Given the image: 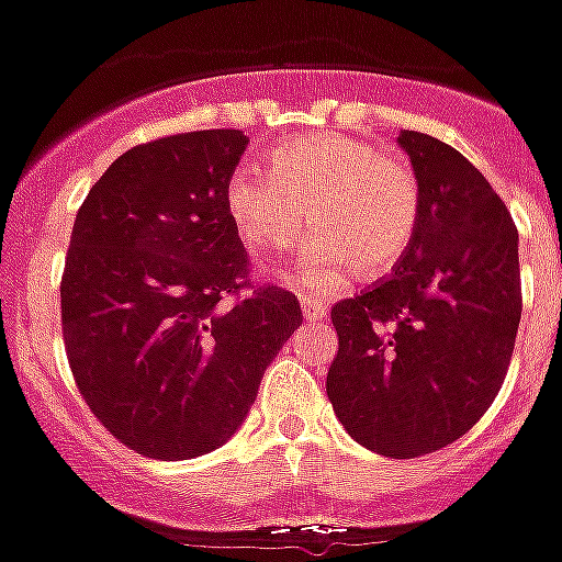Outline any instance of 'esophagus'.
<instances>
[{"label":"esophagus","mask_w":562,"mask_h":562,"mask_svg":"<svg viewBox=\"0 0 562 562\" xmlns=\"http://www.w3.org/2000/svg\"><path fill=\"white\" fill-rule=\"evenodd\" d=\"M300 308H303V317H306V321H324L326 317V306L324 303H317V300H300Z\"/></svg>","instance_id":"esophagus-1"}]
</instances>
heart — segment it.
Here are the masks:
<instances>
[{
	"label": "heart",
	"instance_id": "heart-1",
	"mask_svg": "<svg viewBox=\"0 0 562 562\" xmlns=\"http://www.w3.org/2000/svg\"><path fill=\"white\" fill-rule=\"evenodd\" d=\"M224 206L254 254L294 247L306 224L315 229L294 282L306 294H338L352 268L391 271L414 241L419 183L408 162L368 139L306 134L268 154V171L241 162L227 178Z\"/></svg>",
	"mask_w": 562,
	"mask_h": 562
}]
</instances>
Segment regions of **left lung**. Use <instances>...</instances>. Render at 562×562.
<instances>
[{"instance_id": "1", "label": "left lung", "mask_w": 562, "mask_h": 562, "mask_svg": "<svg viewBox=\"0 0 562 562\" xmlns=\"http://www.w3.org/2000/svg\"><path fill=\"white\" fill-rule=\"evenodd\" d=\"M419 224L391 277L333 308L326 393L347 435L417 458L467 435L493 405L522 317L519 233L487 178L452 145L402 131Z\"/></svg>"}]
</instances>
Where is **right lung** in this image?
<instances>
[{
  "instance_id": "obj_1",
  "label": "right lung",
  "mask_w": 562,
  "mask_h": 562,
  "mask_svg": "<svg viewBox=\"0 0 562 562\" xmlns=\"http://www.w3.org/2000/svg\"><path fill=\"white\" fill-rule=\"evenodd\" d=\"M241 131H192L125 151L75 215L60 324L75 384L110 435L187 461L236 435L297 297L250 285L224 187Z\"/></svg>"
}]
</instances>
